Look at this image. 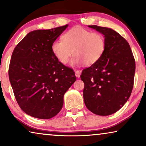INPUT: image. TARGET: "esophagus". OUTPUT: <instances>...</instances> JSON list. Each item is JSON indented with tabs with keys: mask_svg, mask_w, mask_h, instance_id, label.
<instances>
[{
	"mask_svg": "<svg viewBox=\"0 0 146 146\" xmlns=\"http://www.w3.org/2000/svg\"><path fill=\"white\" fill-rule=\"evenodd\" d=\"M75 75L76 76V78H80V72L79 70H76L75 71Z\"/></svg>",
	"mask_w": 146,
	"mask_h": 146,
	"instance_id": "34e87169",
	"label": "esophagus"
}]
</instances>
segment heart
<instances>
[{
    "instance_id": "1",
    "label": "heart",
    "mask_w": 146,
    "mask_h": 146,
    "mask_svg": "<svg viewBox=\"0 0 146 146\" xmlns=\"http://www.w3.org/2000/svg\"><path fill=\"white\" fill-rule=\"evenodd\" d=\"M106 48V39L99 33L79 27H73L63 36V40H56L51 45V50L62 64L68 62L72 54L70 64L75 67L84 63L86 66L94 64L100 59Z\"/></svg>"
}]
</instances>
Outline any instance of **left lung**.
<instances>
[{
    "label": "left lung",
    "mask_w": 146,
    "mask_h": 146,
    "mask_svg": "<svg viewBox=\"0 0 146 146\" xmlns=\"http://www.w3.org/2000/svg\"><path fill=\"white\" fill-rule=\"evenodd\" d=\"M104 36L106 48L100 59L83 70L84 100L90 111L108 115L118 111L130 96L135 70V60L126 40L113 31L88 26Z\"/></svg>",
    "instance_id": "8db88e82"
}]
</instances>
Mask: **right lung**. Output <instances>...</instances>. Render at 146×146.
Returning a JSON list of instances; mask_svg holds the SVG:
<instances>
[{
	"label": "right lung",
	"instance_id": "add662e5",
	"mask_svg": "<svg viewBox=\"0 0 146 146\" xmlns=\"http://www.w3.org/2000/svg\"><path fill=\"white\" fill-rule=\"evenodd\" d=\"M68 26L32 31L14 49L10 82L20 108L32 117L50 119L57 115L64 95L76 80L73 70L60 62L51 50L52 43Z\"/></svg>",
	"mask_w": 146,
	"mask_h": 146
}]
</instances>
